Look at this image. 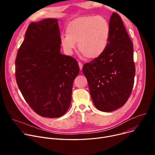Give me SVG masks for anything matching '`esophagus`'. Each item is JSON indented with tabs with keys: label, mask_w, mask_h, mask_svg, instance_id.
I'll return each mask as SVG.
<instances>
[{
	"label": "esophagus",
	"mask_w": 155,
	"mask_h": 155,
	"mask_svg": "<svg viewBox=\"0 0 155 155\" xmlns=\"http://www.w3.org/2000/svg\"><path fill=\"white\" fill-rule=\"evenodd\" d=\"M78 65H79V68H80V70H82V68H83V64H82V63H81V62H78Z\"/></svg>",
	"instance_id": "obj_1"
}]
</instances>
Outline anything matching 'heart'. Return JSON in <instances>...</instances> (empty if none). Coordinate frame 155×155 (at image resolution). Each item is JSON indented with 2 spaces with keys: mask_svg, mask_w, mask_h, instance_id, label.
<instances>
[{
  "mask_svg": "<svg viewBox=\"0 0 155 155\" xmlns=\"http://www.w3.org/2000/svg\"><path fill=\"white\" fill-rule=\"evenodd\" d=\"M66 35L60 37L61 45L68 54L78 47L88 59H95L107 48L110 34L108 21L100 16H84L71 21L65 28Z\"/></svg>",
  "mask_w": 155,
  "mask_h": 155,
  "instance_id": "obj_1",
  "label": "heart"
}]
</instances>
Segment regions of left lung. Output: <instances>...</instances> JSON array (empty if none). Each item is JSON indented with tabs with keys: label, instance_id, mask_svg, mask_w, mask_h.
Here are the masks:
<instances>
[{
	"label": "left lung",
	"instance_id": "8db88e82",
	"mask_svg": "<svg viewBox=\"0 0 155 155\" xmlns=\"http://www.w3.org/2000/svg\"><path fill=\"white\" fill-rule=\"evenodd\" d=\"M109 25L106 50L82 68L94 105L105 112L125 104L131 94L136 73L133 43L118 13H112Z\"/></svg>",
	"mask_w": 155,
	"mask_h": 155
}]
</instances>
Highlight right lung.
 <instances>
[{
    "label": "right lung",
    "instance_id": "1",
    "mask_svg": "<svg viewBox=\"0 0 155 155\" xmlns=\"http://www.w3.org/2000/svg\"><path fill=\"white\" fill-rule=\"evenodd\" d=\"M60 37L56 19L31 23L15 60L19 89L30 107L43 117L58 118L68 111L80 71L75 59L60 53Z\"/></svg>",
    "mask_w": 155,
    "mask_h": 155
}]
</instances>
